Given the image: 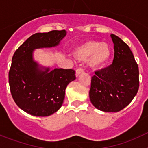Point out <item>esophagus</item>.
<instances>
[{"mask_svg": "<svg viewBox=\"0 0 148 148\" xmlns=\"http://www.w3.org/2000/svg\"><path fill=\"white\" fill-rule=\"evenodd\" d=\"M84 73V70L82 69V68H78L76 70V72H75V75H76V77H78V75H81V74H82V73Z\"/></svg>", "mask_w": 148, "mask_h": 148, "instance_id": "obj_1", "label": "esophagus"}]
</instances>
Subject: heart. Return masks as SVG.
<instances>
[{
    "mask_svg": "<svg viewBox=\"0 0 148 148\" xmlns=\"http://www.w3.org/2000/svg\"><path fill=\"white\" fill-rule=\"evenodd\" d=\"M112 49L107 43L99 40H89L75 48L73 56L79 61L88 59L90 67L100 70L109 64L112 57Z\"/></svg>",
    "mask_w": 148,
    "mask_h": 148,
    "instance_id": "b5f03b06",
    "label": "heart"
}]
</instances>
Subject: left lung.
<instances>
[{
    "label": "left lung",
    "instance_id": "1",
    "mask_svg": "<svg viewBox=\"0 0 148 148\" xmlns=\"http://www.w3.org/2000/svg\"><path fill=\"white\" fill-rule=\"evenodd\" d=\"M114 44L113 64L95 72L91 79L90 99L104 112H119L130 104L139 87V72L129 46L111 34Z\"/></svg>",
    "mask_w": 148,
    "mask_h": 148
}]
</instances>
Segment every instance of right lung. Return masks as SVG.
<instances>
[{"label":"right lung","mask_w":148,"mask_h":148,"mask_svg":"<svg viewBox=\"0 0 148 148\" xmlns=\"http://www.w3.org/2000/svg\"><path fill=\"white\" fill-rule=\"evenodd\" d=\"M66 35V30H53L31 35L13 55L9 72L12 96L17 105L35 116H48L60 109L68 84L75 79L72 69L39 66L33 50L56 47Z\"/></svg>","instance_id":"add662e5"}]
</instances>
